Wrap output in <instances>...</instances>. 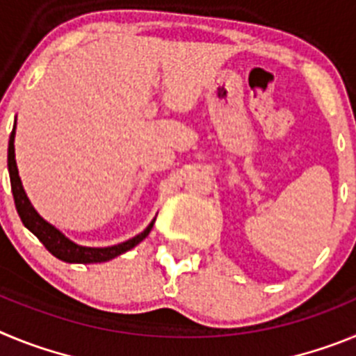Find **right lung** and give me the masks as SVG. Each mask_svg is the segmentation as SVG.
<instances>
[{"instance_id":"1","label":"right lung","mask_w":356,"mask_h":356,"mask_svg":"<svg viewBox=\"0 0 356 356\" xmlns=\"http://www.w3.org/2000/svg\"><path fill=\"white\" fill-rule=\"evenodd\" d=\"M14 139H15V122L14 130L10 134V140H8V175H10V185H12V194H14L15 209H17L19 217L23 225L30 229L31 234L35 235L40 242H42L46 250L56 257L62 262L69 264H97V262H106V260H112L119 254L127 253L131 248H135L139 242H143L144 238L149 235L151 228L155 225V219L146 226L144 232H140L139 235L128 238V241L121 242V244H115V246H106V248H89V246H80L76 242H72L71 238L65 237L60 229L55 228L51 222H48L33 209V205L28 200L26 193H24L23 184H21V178H19L17 163H15V147H14Z\"/></svg>"}]
</instances>
